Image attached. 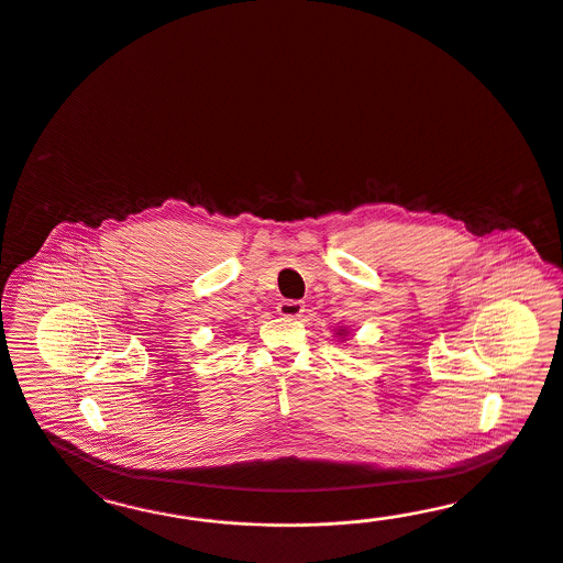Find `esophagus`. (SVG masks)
<instances>
[{"label":"esophagus","mask_w":563,"mask_h":563,"mask_svg":"<svg viewBox=\"0 0 563 563\" xmlns=\"http://www.w3.org/2000/svg\"><path fill=\"white\" fill-rule=\"evenodd\" d=\"M276 311L285 318H299L306 311V306H303V301H280Z\"/></svg>","instance_id":"esophagus-1"}]
</instances>
